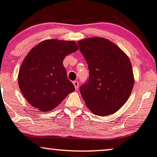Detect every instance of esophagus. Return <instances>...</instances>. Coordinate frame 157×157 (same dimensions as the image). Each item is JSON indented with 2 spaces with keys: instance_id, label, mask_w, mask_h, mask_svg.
<instances>
[{
  "instance_id": "34e87169",
  "label": "esophagus",
  "mask_w": 157,
  "mask_h": 157,
  "mask_svg": "<svg viewBox=\"0 0 157 157\" xmlns=\"http://www.w3.org/2000/svg\"><path fill=\"white\" fill-rule=\"evenodd\" d=\"M73 84L75 85V89H76V90H78L79 86H80V83H79L78 81H74V82H73Z\"/></svg>"
}]
</instances>
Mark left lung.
Returning <instances> with one entry per match:
<instances>
[{"instance_id":"1","label":"left lung","mask_w":157,"mask_h":157,"mask_svg":"<svg viewBox=\"0 0 157 157\" xmlns=\"http://www.w3.org/2000/svg\"><path fill=\"white\" fill-rule=\"evenodd\" d=\"M88 64V80L80 88L91 112L98 116L114 114L124 104L134 85L130 61L109 40L90 37L77 42Z\"/></svg>"}]
</instances>
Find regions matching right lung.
Wrapping results in <instances>:
<instances>
[{
    "label": "right lung",
    "instance_id": "add662e5",
    "mask_svg": "<svg viewBox=\"0 0 157 157\" xmlns=\"http://www.w3.org/2000/svg\"><path fill=\"white\" fill-rule=\"evenodd\" d=\"M77 49L75 41L47 40L29 51L20 67L18 82L32 106L43 112L51 111L75 91L63 60Z\"/></svg>",
    "mask_w": 157,
    "mask_h": 157
}]
</instances>
